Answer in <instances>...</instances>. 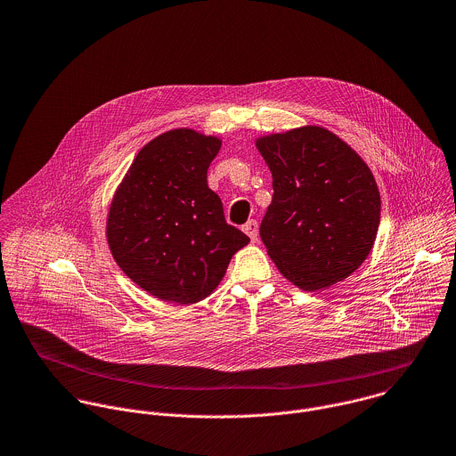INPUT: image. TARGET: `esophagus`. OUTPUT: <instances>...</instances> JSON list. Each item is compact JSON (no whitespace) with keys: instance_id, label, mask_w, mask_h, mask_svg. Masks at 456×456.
Returning a JSON list of instances; mask_svg holds the SVG:
<instances>
[{"instance_id":"esophagus-1","label":"esophagus","mask_w":456,"mask_h":456,"mask_svg":"<svg viewBox=\"0 0 456 456\" xmlns=\"http://www.w3.org/2000/svg\"><path fill=\"white\" fill-rule=\"evenodd\" d=\"M258 228H260V224H258L256 219H251V221H248V223L242 226V230L249 235V239H251L253 242L258 240Z\"/></svg>"}]
</instances>
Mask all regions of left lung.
Listing matches in <instances>:
<instances>
[{
	"instance_id": "left-lung-1",
	"label": "left lung",
	"mask_w": 456,
	"mask_h": 456,
	"mask_svg": "<svg viewBox=\"0 0 456 456\" xmlns=\"http://www.w3.org/2000/svg\"><path fill=\"white\" fill-rule=\"evenodd\" d=\"M272 203L260 235L281 273L305 291L349 277L369 256L381 196L363 159L320 126L263 136Z\"/></svg>"
}]
</instances>
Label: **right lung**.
<instances>
[{
	"label": "right lung",
	"instance_id": "right-lung-1",
	"mask_svg": "<svg viewBox=\"0 0 456 456\" xmlns=\"http://www.w3.org/2000/svg\"><path fill=\"white\" fill-rule=\"evenodd\" d=\"M221 140L174 130L149 142L131 163L109 212L114 260L147 293L195 304L221 282L249 237L224 219L207 170Z\"/></svg>",
	"mask_w": 456,
	"mask_h": 456
}]
</instances>
